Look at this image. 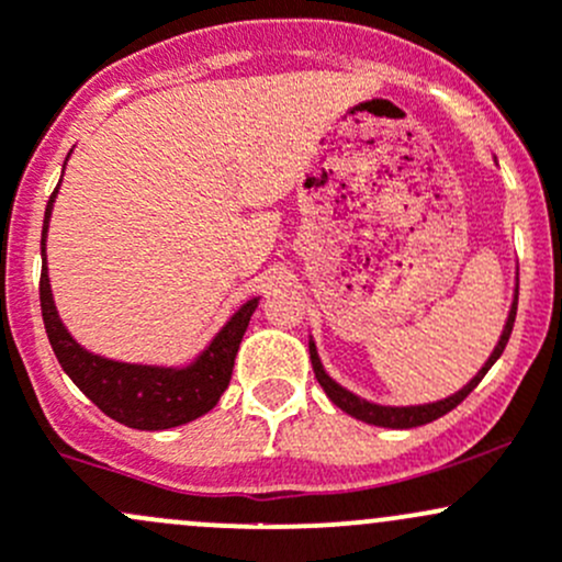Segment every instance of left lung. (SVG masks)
Here are the masks:
<instances>
[{
  "instance_id": "obj_1",
  "label": "left lung",
  "mask_w": 562,
  "mask_h": 562,
  "mask_svg": "<svg viewBox=\"0 0 562 562\" xmlns=\"http://www.w3.org/2000/svg\"><path fill=\"white\" fill-rule=\"evenodd\" d=\"M515 316H517V297H515V305H512L509 318H506L504 335H501L496 351H493L491 359H487V364L482 367L480 372H476V378L467 385V389L458 391V394L450 396V400L437 402V404H420V407H378V404H370V402L359 400V396H353L351 391L340 389V385H337L335 380L327 378V372L322 370V361H318V356H316V348H313V342H311L313 372H316V380H318V383H322V389L327 391L329 400L335 402L340 409H346L348 415H353V418L364 420V424L383 426V428H415V426H424V424H431V420L442 418V415H448L452 407H458V404H461L469 394H472V391L476 389V383H480V380L485 378V372L491 370V367L496 364L498 356L504 353L506 342H509L512 327H515Z\"/></svg>"
}]
</instances>
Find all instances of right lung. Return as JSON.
I'll use <instances>...</instances> for the list:
<instances>
[{
    "label": "right lung",
    "mask_w": 562,
    "mask_h": 562,
    "mask_svg": "<svg viewBox=\"0 0 562 562\" xmlns=\"http://www.w3.org/2000/svg\"><path fill=\"white\" fill-rule=\"evenodd\" d=\"M58 192V187H56ZM50 195L45 209V225H42V255H45L47 222H50L53 201ZM40 305L42 322H45L47 340L64 372L75 380L77 389L88 396L104 415L117 424L142 428V431H160V428L182 426L209 413L231 383L235 353H238L240 337H244L249 318L255 313L257 300H249L227 322V327L214 337V342L201 353V359L187 370H155V367H134L106 361L101 356L82 351L64 324L58 322L56 305H53L50 281H47V265H42L40 276Z\"/></svg>",
    "instance_id": "1"
}]
</instances>
